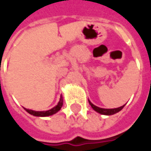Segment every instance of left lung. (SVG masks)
<instances>
[{"instance_id": "left-lung-1", "label": "left lung", "mask_w": 151, "mask_h": 151, "mask_svg": "<svg viewBox=\"0 0 151 151\" xmlns=\"http://www.w3.org/2000/svg\"><path fill=\"white\" fill-rule=\"evenodd\" d=\"M89 104L91 105V106L93 108V110H95L96 112H98V113H100V114H105V115H111V114H116V113H118L119 111H121L122 108H123V106L124 105L122 106H120V107H117V108H112V109H106V108H101V107H98V106H94L93 103H91L90 101H89Z\"/></svg>"}]
</instances>
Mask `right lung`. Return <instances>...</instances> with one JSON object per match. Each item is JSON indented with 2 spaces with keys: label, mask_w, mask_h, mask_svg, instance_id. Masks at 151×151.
<instances>
[{
  "label": "right lung",
  "mask_w": 151,
  "mask_h": 151,
  "mask_svg": "<svg viewBox=\"0 0 151 151\" xmlns=\"http://www.w3.org/2000/svg\"><path fill=\"white\" fill-rule=\"evenodd\" d=\"M62 106H63V100L61 98L58 105L54 106L53 108L48 110V111H33V110H29V109H26V108H25V110L29 114H30L32 115H35V116H49V115L54 114L57 112H58L60 110V108L62 107Z\"/></svg>",
  "instance_id": "right-lung-1"
}]
</instances>
